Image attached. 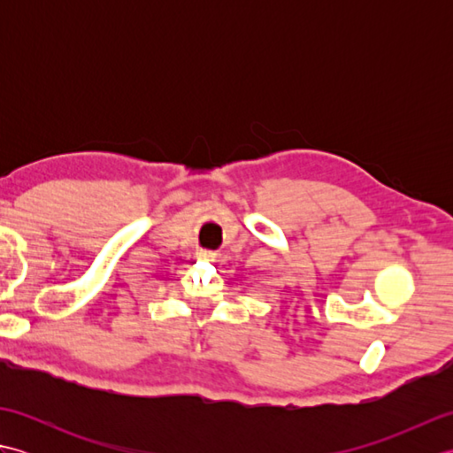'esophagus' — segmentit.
Listing matches in <instances>:
<instances>
[{
  "label": "esophagus",
  "instance_id": "34e87169",
  "mask_svg": "<svg viewBox=\"0 0 453 453\" xmlns=\"http://www.w3.org/2000/svg\"><path fill=\"white\" fill-rule=\"evenodd\" d=\"M198 258H202V261H216V258H218V253H214V251H206V249H204V251H200V253H198Z\"/></svg>",
  "mask_w": 453,
  "mask_h": 453
}]
</instances>
